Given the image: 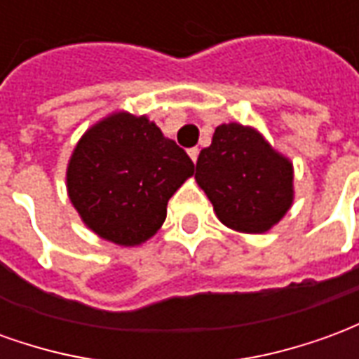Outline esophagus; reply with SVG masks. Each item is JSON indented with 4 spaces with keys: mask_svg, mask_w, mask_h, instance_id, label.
Segmentation results:
<instances>
[{
    "mask_svg": "<svg viewBox=\"0 0 359 359\" xmlns=\"http://www.w3.org/2000/svg\"><path fill=\"white\" fill-rule=\"evenodd\" d=\"M188 156H190V159H192V161H198V156H200V149L198 148H190L188 149Z\"/></svg>",
    "mask_w": 359,
    "mask_h": 359,
    "instance_id": "obj_1",
    "label": "esophagus"
}]
</instances>
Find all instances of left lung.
I'll list each match as a JSON object with an SVG mask.
<instances>
[{
	"mask_svg": "<svg viewBox=\"0 0 359 359\" xmlns=\"http://www.w3.org/2000/svg\"><path fill=\"white\" fill-rule=\"evenodd\" d=\"M196 182L217 219L244 234L271 231L294 202L292 161L257 128L223 123L196 163Z\"/></svg>",
	"mask_w": 359,
	"mask_h": 359,
	"instance_id": "obj_1",
	"label": "left lung"
}]
</instances>
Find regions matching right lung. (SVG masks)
Here are the masks:
<instances>
[{
	"label": "right lung",
	"mask_w": 359,
	"mask_h": 359,
	"mask_svg": "<svg viewBox=\"0 0 359 359\" xmlns=\"http://www.w3.org/2000/svg\"><path fill=\"white\" fill-rule=\"evenodd\" d=\"M192 175V159L154 121L113 111L76 142L67 194L92 233L130 248L161 229L169 198Z\"/></svg>",
	"instance_id": "obj_1"
}]
</instances>
